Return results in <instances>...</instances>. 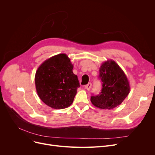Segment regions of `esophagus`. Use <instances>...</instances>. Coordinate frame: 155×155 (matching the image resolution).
I'll return each instance as SVG.
<instances>
[{"label": "esophagus", "mask_w": 155, "mask_h": 155, "mask_svg": "<svg viewBox=\"0 0 155 155\" xmlns=\"http://www.w3.org/2000/svg\"><path fill=\"white\" fill-rule=\"evenodd\" d=\"M91 87H92V84H91V83H88L87 85H85V88L87 89V91H89V90H90L91 88Z\"/></svg>", "instance_id": "obj_1"}]
</instances>
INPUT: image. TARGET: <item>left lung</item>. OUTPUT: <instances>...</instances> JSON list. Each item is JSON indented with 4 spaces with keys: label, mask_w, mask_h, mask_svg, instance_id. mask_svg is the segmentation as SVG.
Masks as SVG:
<instances>
[{
    "label": "left lung",
    "mask_w": 155,
    "mask_h": 155,
    "mask_svg": "<svg viewBox=\"0 0 155 155\" xmlns=\"http://www.w3.org/2000/svg\"><path fill=\"white\" fill-rule=\"evenodd\" d=\"M99 78L102 82L101 92L91 96L94 106L102 109H112L119 105L130 92L129 81L124 72L112 60L102 64Z\"/></svg>",
    "instance_id": "1"
}]
</instances>
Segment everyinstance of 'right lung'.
<instances>
[{
    "instance_id": "add662e5",
    "label": "right lung",
    "mask_w": 155,
    "mask_h": 155,
    "mask_svg": "<svg viewBox=\"0 0 155 155\" xmlns=\"http://www.w3.org/2000/svg\"><path fill=\"white\" fill-rule=\"evenodd\" d=\"M73 65L66 54H58L45 61L38 68L35 85L38 96L53 109L69 107L74 100L79 81L73 73Z\"/></svg>"
}]
</instances>
